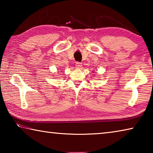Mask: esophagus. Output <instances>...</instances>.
<instances>
[{
    "label": "esophagus",
    "instance_id": "obj_1",
    "mask_svg": "<svg viewBox=\"0 0 153 153\" xmlns=\"http://www.w3.org/2000/svg\"><path fill=\"white\" fill-rule=\"evenodd\" d=\"M76 67L77 69H81L82 67V64L81 63H79V62H76Z\"/></svg>",
    "mask_w": 153,
    "mask_h": 153
}]
</instances>
